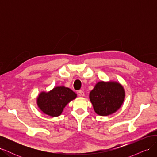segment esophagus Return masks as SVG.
I'll return each instance as SVG.
<instances>
[{
	"mask_svg": "<svg viewBox=\"0 0 157 157\" xmlns=\"http://www.w3.org/2000/svg\"><path fill=\"white\" fill-rule=\"evenodd\" d=\"M78 94L79 96H84V92L82 91V90H79Z\"/></svg>",
	"mask_w": 157,
	"mask_h": 157,
	"instance_id": "esophagus-1",
	"label": "esophagus"
}]
</instances>
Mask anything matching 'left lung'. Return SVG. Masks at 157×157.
I'll use <instances>...</instances> for the list:
<instances>
[{
    "instance_id": "left-lung-1",
    "label": "left lung",
    "mask_w": 157,
    "mask_h": 157,
    "mask_svg": "<svg viewBox=\"0 0 157 157\" xmlns=\"http://www.w3.org/2000/svg\"><path fill=\"white\" fill-rule=\"evenodd\" d=\"M124 98V89L116 82H99L90 93L94 111L101 116L116 112L121 107Z\"/></svg>"
}]
</instances>
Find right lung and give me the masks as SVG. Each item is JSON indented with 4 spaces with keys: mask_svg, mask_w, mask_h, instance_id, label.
Listing matches in <instances>:
<instances>
[{
    "mask_svg": "<svg viewBox=\"0 0 157 157\" xmlns=\"http://www.w3.org/2000/svg\"><path fill=\"white\" fill-rule=\"evenodd\" d=\"M76 97L77 94L70 88L58 86L49 92H41L37 98V105L44 114L58 117L66 105Z\"/></svg>",
    "mask_w": 157,
    "mask_h": 157,
    "instance_id": "add662e5",
    "label": "right lung"
}]
</instances>
